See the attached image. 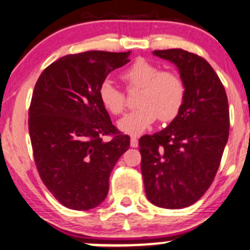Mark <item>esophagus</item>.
Segmentation results:
<instances>
[{"mask_svg": "<svg viewBox=\"0 0 250 250\" xmlns=\"http://www.w3.org/2000/svg\"><path fill=\"white\" fill-rule=\"evenodd\" d=\"M130 146L133 147V148L138 147L139 146V140L136 139V138H131L130 139Z\"/></svg>", "mask_w": 250, "mask_h": 250, "instance_id": "1", "label": "esophagus"}]
</instances>
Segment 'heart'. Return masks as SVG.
Wrapping results in <instances>:
<instances>
[{"mask_svg":"<svg viewBox=\"0 0 250 250\" xmlns=\"http://www.w3.org/2000/svg\"><path fill=\"white\" fill-rule=\"evenodd\" d=\"M128 89H140L139 108L128 112L117 123L119 129L128 135L138 136L147 130L156 119L172 121L185 101V84L177 73L160 71L146 59H136L121 75ZM98 98L106 111L119 115L125 106V94L110 81H104L98 87Z\"/></svg>","mask_w":250,"mask_h":250,"instance_id":"obj_1","label":"heart"}]
</instances>
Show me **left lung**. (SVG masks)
Here are the masks:
<instances>
[{"label": "left lung", "mask_w": 250, "mask_h": 250, "mask_svg": "<svg viewBox=\"0 0 250 250\" xmlns=\"http://www.w3.org/2000/svg\"><path fill=\"white\" fill-rule=\"evenodd\" d=\"M173 62L185 84V101L161 131L139 140L146 196L165 209H183L210 188L229 136L223 84L202 57L182 48L154 51Z\"/></svg>", "instance_id": "8db88e82"}]
</instances>
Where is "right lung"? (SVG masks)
Listing matches in <instances>:
<instances>
[{
    "mask_svg": "<svg viewBox=\"0 0 250 250\" xmlns=\"http://www.w3.org/2000/svg\"><path fill=\"white\" fill-rule=\"evenodd\" d=\"M130 51L68 54L42 71L29 106L35 165L60 204L90 210L105 199L109 177L130 138L112 125L98 98L106 76L127 62ZM103 135H112L103 142Z\"/></svg>",
    "mask_w": 250,
    "mask_h": 250,
    "instance_id": "add662e5",
    "label": "right lung"
}]
</instances>
